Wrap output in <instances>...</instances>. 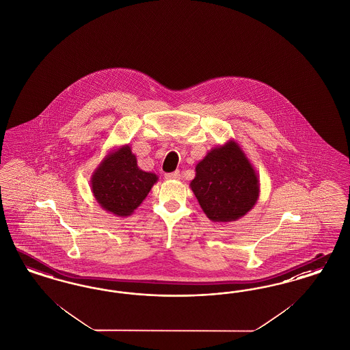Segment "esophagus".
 <instances>
[{
	"label": "esophagus",
	"instance_id": "esophagus-1",
	"mask_svg": "<svg viewBox=\"0 0 350 350\" xmlns=\"http://www.w3.org/2000/svg\"><path fill=\"white\" fill-rule=\"evenodd\" d=\"M165 178H167V180H180V178H181V173H180V170H176V172H172V173H167V174H165Z\"/></svg>",
	"mask_w": 350,
	"mask_h": 350
}]
</instances>
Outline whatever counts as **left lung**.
<instances>
[{
	"mask_svg": "<svg viewBox=\"0 0 350 350\" xmlns=\"http://www.w3.org/2000/svg\"><path fill=\"white\" fill-rule=\"evenodd\" d=\"M190 187L213 222L228 224L245 216L258 200V176L237 141L213 147L195 167Z\"/></svg>",
	"mask_w": 350,
	"mask_h": 350,
	"instance_id": "1",
	"label": "left lung"
}]
</instances>
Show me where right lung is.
Listing matches in <instances>:
<instances>
[{
	"label": "right lung",
	"instance_id": "right-lung-1",
	"mask_svg": "<svg viewBox=\"0 0 350 350\" xmlns=\"http://www.w3.org/2000/svg\"><path fill=\"white\" fill-rule=\"evenodd\" d=\"M157 176L138 167L129 145L109 151L90 178L96 203L109 213L128 217L142 204Z\"/></svg>",
	"mask_w": 350,
	"mask_h": 350
}]
</instances>
